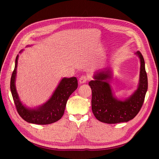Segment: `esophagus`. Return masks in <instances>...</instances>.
<instances>
[{
    "instance_id": "esophagus-1",
    "label": "esophagus",
    "mask_w": 159,
    "mask_h": 159,
    "mask_svg": "<svg viewBox=\"0 0 159 159\" xmlns=\"http://www.w3.org/2000/svg\"><path fill=\"white\" fill-rule=\"evenodd\" d=\"M88 79V78L86 76H85V75H83V76L80 77L79 79L80 84H84V83H86L87 82Z\"/></svg>"
}]
</instances>
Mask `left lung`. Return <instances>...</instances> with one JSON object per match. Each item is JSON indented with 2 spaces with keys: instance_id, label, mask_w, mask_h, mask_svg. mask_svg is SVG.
<instances>
[{
  "instance_id": "left-lung-1",
  "label": "left lung",
  "mask_w": 159,
  "mask_h": 159,
  "mask_svg": "<svg viewBox=\"0 0 159 159\" xmlns=\"http://www.w3.org/2000/svg\"><path fill=\"white\" fill-rule=\"evenodd\" d=\"M140 62L139 82L137 89L129 97L120 100L115 97L110 80L112 71L110 68L98 70L89 82L92 91L91 107L97 120L107 124L126 122L138 114L144 101L148 89V77L143 56L137 52Z\"/></svg>"
}]
</instances>
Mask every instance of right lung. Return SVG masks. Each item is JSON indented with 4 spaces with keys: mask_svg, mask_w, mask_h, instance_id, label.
<instances>
[{
    "mask_svg": "<svg viewBox=\"0 0 159 159\" xmlns=\"http://www.w3.org/2000/svg\"><path fill=\"white\" fill-rule=\"evenodd\" d=\"M21 50L20 53L22 52ZM19 55L15 59V68L13 71L10 89L16 110L21 117L26 122L36 124H49L60 120L64 115L67 101L73 91L78 87L76 77H64L60 81L52 97L44 104L34 108L28 107L20 101L15 86Z\"/></svg>",
    "mask_w": 159,
    "mask_h": 159,
    "instance_id": "right-lung-1",
    "label": "right lung"
}]
</instances>
